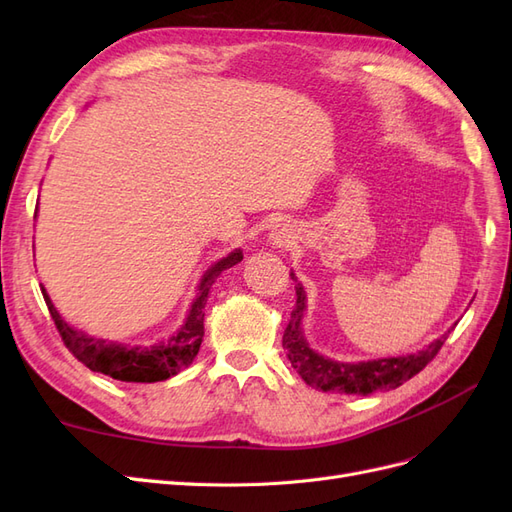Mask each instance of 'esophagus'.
<instances>
[{"instance_id": "esophagus-1", "label": "esophagus", "mask_w": 512, "mask_h": 512, "mask_svg": "<svg viewBox=\"0 0 512 512\" xmlns=\"http://www.w3.org/2000/svg\"><path fill=\"white\" fill-rule=\"evenodd\" d=\"M269 241L275 245V247H284V245H290L294 241V228L286 222L282 224H275L271 235H269Z\"/></svg>"}]
</instances>
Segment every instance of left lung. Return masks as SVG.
<instances>
[{
	"instance_id": "left-lung-1",
	"label": "left lung",
	"mask_w": 512,
	"mask_h": 512,
	"mask_svg": "<svg viewBox=\"0 0 512 512\" xmlns=\"http://www.w3.org/2000/svg\"><path fill=\"white\" fill-rule=\"evenodd\" d=\"M292 275L294 290H297V307L292 309L290 322L284 331L282 346L286 348L290 365L297 369V374L305 384L316 391L324 393H346V395H371L378 391L397 389L412 376H416L433 356L438 354L446 342V333L433 339L429 346L418 350L416 354L404 356H386V359L359 361V363H342L333 361L329 356L318 354L309 346L303 331V316L307 312V294L303 284Z\"/></svg>"
}]
</instances>
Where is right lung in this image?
I'll list each match as a JSON object with an SVG mask.
<instances>
[{
	"mask_svg": "<svg viewBox=\"0 0 512 512\" xmlns=\"http://www.w3.org/2000/svg\"><path fill=\"white\" fill-rule=\"evenodd\" d=\"M34 218H38V209ZM241 260L243 252L232 250L228 256L211 265L196 288V297L181 327L173 335H168L162 342L153 346L119 344L111 342V339L94 337L81 329H74L72 324L61 318L44 286L42 297L46 301V307H49V312L55 320V327L61 339H64L66 348L85 367H89L91 371H100V374L111 376L121 382H162L168 380L170 376H177L181 369H185L196 359L205 335V305L209 299V292L213 284L218 282L222 271L235 267Z\"/></svg>",
	"mask_w": 512,
	"mask_h": 512,
	"instance_id": "right-lung-1",
	"label": "right lung"
}]
</instances>
